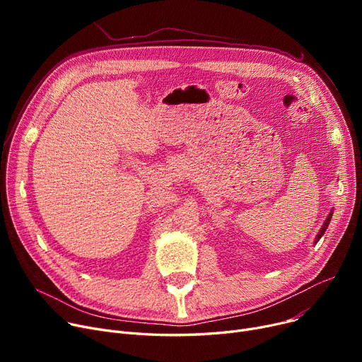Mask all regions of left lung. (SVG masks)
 Returning <instances> with one entry per match:
<instances>
[{
    "instance_id": "left-lung-1",
    "label": "left lung",
    "mask_w": 362,
    "mask_h": 362,
    "mask_svg": "<svg viewBox=\"0 0 362 362\" xmlns=\"http://www.w3.org/2000/svg\"><path fill=\"white\" fill-rule=\"evenodd\" d=\"M330 220H332V213L329 214V217H327V220L325 221V224H322V227H321V230H320V233L317 235V238H315V243L320 240V238L325 235V232H326V229L329 227V223H330Z\"/></svg>"
}]
</instances>
